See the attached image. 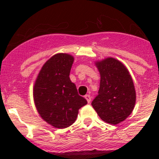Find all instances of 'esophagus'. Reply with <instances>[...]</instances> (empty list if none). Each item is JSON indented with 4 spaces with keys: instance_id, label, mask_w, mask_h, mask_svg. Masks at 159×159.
<instances>
[{
    "instance_id": "obj_1",
    "label": "esophagus",
    "mask_w": 159,
    "mask_h": 159,
    "mask_svg": "<svg viewBox=\"0 0 159 159\" xmlns=\"http://www.w3.org/2000/svg\"><path fill=\"white\" fill-rule=\"evenodd\" d=\"M84 98L87 99V101H88V103H90V102H91V100H92V97H91V95H86L85 96H84Z\"/></svg>"
}]
</instances>
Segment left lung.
Instances as JSON below:
<instances>
[{
	"instance_id": "1",
	"label": "left lung",
	"mask_w": 159,
	"mask_h": 159,
	"mask_svg": "<svg viewBox=\"0 0 159 159\" xmlns=\"http://www.w3.org/2000/svg\"><path fill=\"white\" fill-rule=\"evenodd\" d=\"M95 66L100 85L92 105L102 120L116 125L130 116L135 105L133 80L124 64L113 57L96 61Z\"/></svg>"
}]
</instances>
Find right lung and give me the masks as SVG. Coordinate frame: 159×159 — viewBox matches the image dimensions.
I'll return each mask as SVG.
<instances>
[{
    "label": "right lung",
    "instance_id": "right-lung-1",
    "mask_svg": "<svg viewBox=\"0 0 159 159\" xmlns=\"http://www.w3.org/2000/svg\"><path fill=\"white\" fill-rule=\"evenodd\" d=\"M73 62L71 55H54L41 67L33 87V99L38 113L56 128L72 125L79 109L88 103L70 80Z\"/></svg>",
    "mask_w": 159,
    "mask_h": 159
}]
</instances>
